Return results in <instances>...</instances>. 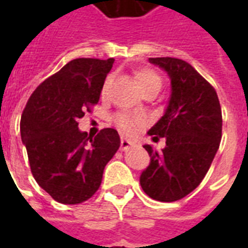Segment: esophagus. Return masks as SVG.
Masks as SVG:
<instances>
[{
	"instance_id": "1",
	"label": "esophagus",
	"mask_w": 248,
	"mask_h": 248,
	"mask_svg": "<svg viewBox=\"0 0 248 248\" xmlns=\"http://www.w3.org/2000/svg\"><path fill=\"white\" fill-rule=\"evenodd\" d=\"M131 145H133V142H131L130 140L124 138V137H122V138H121V149H122V150H126V149H129Z\"/></svg>"
}]
</instances>
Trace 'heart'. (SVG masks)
<instances>
[{
	"label": "heart",
	"mask_w": 248,
	"mask_h": 248,
	"mask_svg": "<svg viewBox=\"0 0 248 248\" xmlns=\"http://www.w3.org/2000/svg\"><path fill=\"white\" fill-rule=\"evenodd\" d=\"M135 81H137V85L140 89V92H145L147 89H153V87L161 90V77L158 76L155 71L150 70V69L138 71L135 74ZM114 122L124 133H133L142 124V119L130 117L127 114H117L114 117Z\"/></svg>",
	"instance_id": "b5f03b06"
}]
</instances>
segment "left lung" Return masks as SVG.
<instances>
[{
    "label": "left lung",
    "mask_w": 248,
    "mask_h": 248,
    "mask_svg": "<svg viewBox=\"0 0 248 248\" xmlns=\"http://www.w3.org/2000/svg\"><path fill=\"white\" fill-rule=\"evenodd\" d=\"M166 71L171 94L159 121L147 134L166 140L162 150L143 145L150 163L142 171L143 191L159 202H174L195 190L213 163L222 138V110L214 87L186 61L149 58Z\"/></svg>",
    "instance_id": "1"
}]
</instances>
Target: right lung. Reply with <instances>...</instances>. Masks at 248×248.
I'll use <instances>...</instances> for the list:
<instances>
[{
    "label": "right lung",
    "mask_w": 248,
    "mask_h": 248,
    "mask_svg": "<svg viewBox=\"0 0 248 248\" xmlns=\"http://www.w3.org/2000/svg\"><path fill=\"white\" fill-rule=\"evenodd\" d=\"M114 58H77L49 77L31 94L21 117V140L33 177L54 201H87L102 182L103 169L121 145L118 131L95 137L78 129V118L99 101Z\"/></svg>",
    "instance_id": "obj_1"
}]
</instances>
